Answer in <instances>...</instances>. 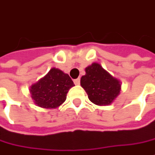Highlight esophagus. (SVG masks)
I'll return each mask as SVG.
<instances>
[{
    "mask_svg": "<svg viewBox=\"0 0 155 155\" xmlns=\"http://www.w3.org/2000/svg\"><path fill=\"white\" fill-rule=\"evenodd\" d=\"M74 84H75V85H79V84H80V78H78V79H76V80H74Z\"/></svg>",
    "mask_w": 155,
    "mask_h": 155,
    "instance_id": "34e87169",
    "label": "esophagus"
}]
</instances>
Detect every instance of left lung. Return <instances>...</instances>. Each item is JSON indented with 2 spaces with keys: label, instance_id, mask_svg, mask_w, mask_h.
I'll return each mask as SVG.
<instances>
[{
  "label": "left lung",
  "instance_id": "obj_1",
  "mask_svg": "<svg viewBox=\"0 0 155 155\" xmlns=\"http://www.w3.org/2000/svg\"><path fill=\"white\" fill-rule=\"evenodd\" d=\"M86 74L81 78V86L93 104L105 106L113 103L121 91V82L100 64L94 62L85 68Z\"/></svg>",
  "mask_w": 155,
  "mask_h": 155
}]
</instances>
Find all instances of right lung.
I'll return each mask as SVG.
<instances>
[{
    "label": "right lung",
    "mask_w": 155,
    "mask_h": 155,
    "mask_svg": "<svg viewBox=\"0 0 155 155\" xmlns=\"http://www.w3.org/2000/svg\"><path fill=\"white\" fill-rule=\"evenodd\" d=\"M74 86L68 74L52 68L44 77L30 87V93L37 106L44 109H56L66 101L67 94Z\"/></svg>",
    "instance_id": "add662e5"
}]
</instances>
